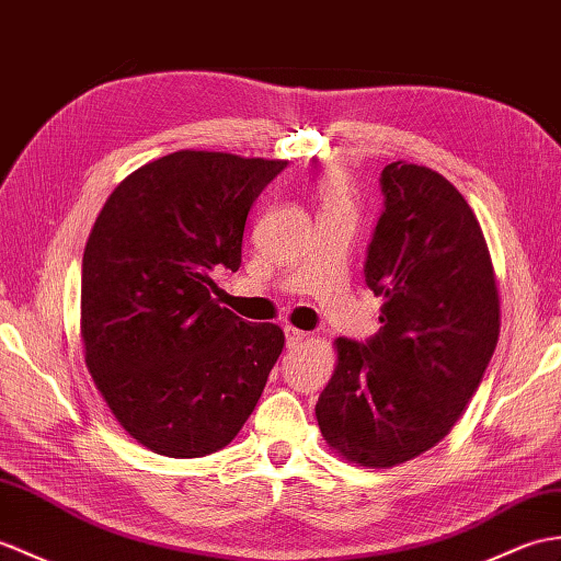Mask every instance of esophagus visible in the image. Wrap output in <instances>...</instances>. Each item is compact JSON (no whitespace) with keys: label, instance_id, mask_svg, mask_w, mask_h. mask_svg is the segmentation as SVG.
<instances>
[{"label":"esophagus","instance_id":"obj_1","mask_svg":"<svg viewBox=\"0 0 561 561\" xmlns=\"http://www.w3.org/2000/svg\"><path fill=\"white\" fill-rule=\"evenodd\" d=\"M284 334H286V348H298L308 340V332L296 330V328H286Z\"/></svg>","mask_w":561,"mask_h":561}]
</instances>
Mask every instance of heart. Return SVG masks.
<instances>
[{"label":"heart","mask_w":561,"mask_h":561,"mask_svg":"<svg viewBox=\"0 0 561 561\" xmlns=\"http://www.w3.org/2000/svg\"><path fill=\"white\" fill-rule=\"evenodd\" d=\"M318 198L322 205H342L351 203L348 198V186L342 174H328L320 179L318 184Z\"/></svg>","instance_id":"1"}]
</instances>
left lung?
Returning a JSON list of instances; mask_svg holds the SVG:
<instances>
[{"label": "left lung", "mask_w": 561, "mask_h": 561, "mask_svg": "<svg viewBox=\"0 0 561 561\" xmlns=\"http://www.w3.org/2000/svg\"><path fill=\"white\" fill-rule=\"evenodd\" d=\"M385 213L366 282L382 296L368 344L334 340L336 366L316 415L342 459L392 468L449 435L500 340V289L480 221L430 167L382 169Z\"/></svg>", "instance_id": "obj_1"}]
</instances>
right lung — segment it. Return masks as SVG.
Masks as SVG:
<instances>
[{
  "mask_svg": "<svg viewBox=\"0 0 561 561\" xmlns=\"http://www.w3.org/2000/svg\"><path fill=\"white\" fill-rule=\"evenodd\" d=\"M286 160L179 150L138 167L100 210L83 253L88 373L138 445L172 459L239 435L284 332L215 301L217 267L237 272L245 217Z\"/></svg>",
  "mask_w": 561,
  "mask_h": 561,
  "instance_id": "right-lung-1",
  "label": "right lung"
}]
</instances>
